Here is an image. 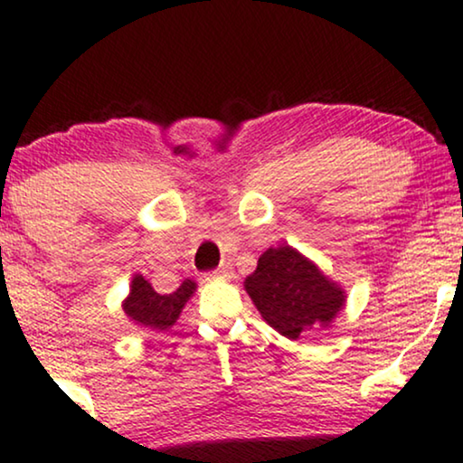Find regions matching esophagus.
<instances>
[{"instance_id":"34e87169","label":"esophagus","mask_w":463,"mask_h":463,"mask_svg":"<svg viewBox=\"0 0 463 463\" xmlns=\"http://www.w3.org/2000/svg\"><path fill=\"white\" fill-rule=\"evenodd\" d=\"M232 276V268H228V265H222V268L213 269V272H209L204 276L206 280H228Z\"/></svg>"}]
</instances>
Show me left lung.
Instances as JSON below:
<instances>
[{"label": "left lung", "mask_w": 463, "mask_h": 463, "mask_svg": "<svg viewBox=\"0 0 463 463\" xmlns=\"http://www.w3.org/2000/svg\"><path fill=\"white\" fill-rule=\"evenodd\" d=\"M243 289L274 331L287 339L320 326L328 328L346 307V291L296 248H268Z\"/></svg>", "instance_id": "1"}]
</instances>
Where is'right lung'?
I'll list each match as a JSON object with an SVG mask.
<instances>
[{
    "label": "right lung",
    "mask_w": 463,
    "mask_h": 463,
    "mask_svg": "<svg viewBox=\"0 0 463 463\" xmlns=\"http://www.w3.org/2000/svg\"><path fill=\"white\" fill-rule=\"evenodd\" d=\"M195 289H198V285L187 279L172 294H158L146 276L135 274L128 296L121 302V309L135 326L158 333L169 331L176 324L191 296L195 294Z\"/></svg>",
    "instance_id": "add662e5"
}]
</instances>
